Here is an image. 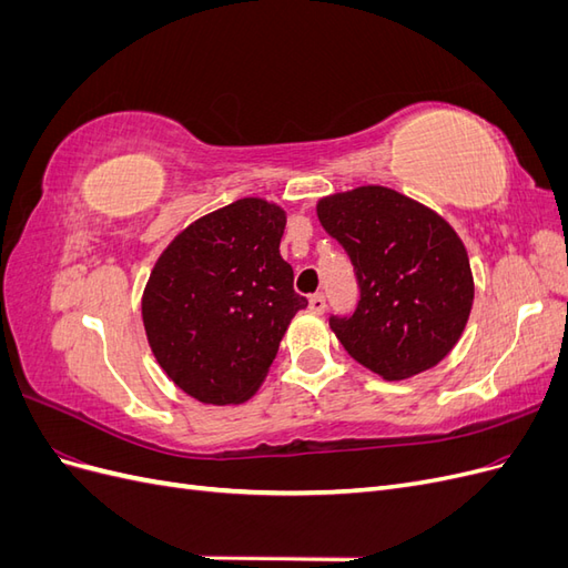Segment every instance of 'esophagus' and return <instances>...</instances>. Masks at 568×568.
Here are the masks:
<instances>
[{"mask_svg":"<svg viewBox=\"0 0 568 568\" xmlns=\"http://www.w3.org/2000/svg\"><path fill=\"white\" fill-rule=\"evenodd\" d=\"M324 307H326L324 296H322V294H315V296L311 298V311H313L315 315H322V313H324Z\"/></svg>","mask_w":568,"mask_h":568,"instance_id":"obj_1","label":"esophagus"}]
</instances>
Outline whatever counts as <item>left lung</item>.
Here are the masks:
<instances>
[{
    "instance_id": "1",
    "label": "left lung",
    "mask_w": 568,
    "mask_h": 568,
    "mask_svg": "<svg viewBox=\"0 0 568 568\" xmlns=\"http://www.w3.org/2000/svg\"><path fill=\"white\" fill-rule=\"evenodd\" d=\"M346 248L359 301L332 315L343 348L386 382L436 367L459 341L474 303L469 255L438 213L388 186H357L317 203Z\"/></svg>"
}]
</instances>
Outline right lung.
I'll return each mask as SVG.
<instances>
[{
  "label": "right lung",
  "mask_w": 568,
  "mask_h": 568,
  "mask_svg": "<svg viewBox=\"0 0 568 568\" xmlns=\"http://www.w3.org/2000/svg\"><path fill=\"white\" fill-rule=\"evenodd\" d=\"M286 213L239 199L180 232L142 298L149 346L163 372L205 405H236L261 388L288 322L307 301L280 255Z\"/></svg>",
  "instance_id": "add662e5"
}]
</instances>
